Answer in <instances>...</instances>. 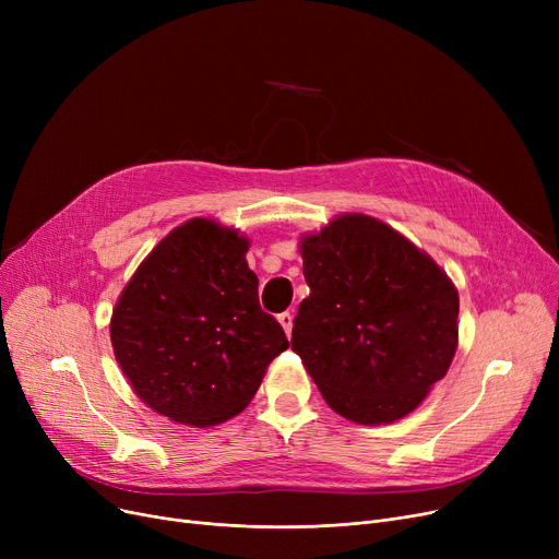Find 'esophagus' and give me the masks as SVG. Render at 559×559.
<instances>
[{
	"label": "esophagus",
	"mask_w": 559,
	"mask_h": 559,
	"mask_svg": "<svg viewBox=\"0 0 559 559\" xmlns=\"http://www.w3.org/2000/svg\"><path fill=\"white\" fill-rule=\"evenodd\" d=\"M292 321H295V317H292V312H281V314H278V324L283 326V331L287 333V337H289V333H292Z\"/></svg>",
	"instance_id": "obj_1"
}]
</instances>
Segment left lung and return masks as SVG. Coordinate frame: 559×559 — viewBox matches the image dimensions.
<instances>
[{
  "mask_svg": "<svg viewBox=\"0 0 559 559\" xmlns=\"http://www.w3.org/2000/svg\"><path fill=\"white\" fill-rule=\"evenodd\" d=\"M310 287L292 329L324 401L362 426L403 419L442 380L457 348V289L385 222L335 217L299 245Z\"/></svg>",
  "mask_w": 559,
  "mask_h": 559,
  "instance_id": "left-lung-1",
  "label": "left lung"
}]
</instances>
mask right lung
Instances as JSON below:
<instances>
[{
	"label": "right lung",
	"mask_w": 559,
	"mask_h": 559,
	"mask_svg": "<svg viewBox=\"0 0 559 559\" xmlns=\"http://www.w3.org/2000/svg\"><path fill=\"white\" fill-rule=\"evenodd\" d=\"M247 251L235 228L194 217L165 235L115 304V360L142 403L171 421L203 428L242 413L287 348L260 308Z\"/></svg>",
	"instance_id": "add662e5"
}]
</instances>
